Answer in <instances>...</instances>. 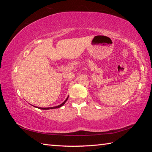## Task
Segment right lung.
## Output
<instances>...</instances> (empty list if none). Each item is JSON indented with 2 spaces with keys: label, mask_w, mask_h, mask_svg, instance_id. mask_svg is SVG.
<instances>
[{
  "label": "right lung",
  "mask_w": 152,
  "mask_h": 152,
  "mask_svg": "<svg viewBox=\"0 0 152 152\" xmlns=\"http://www.w3.org/2000/svg\"><path fill=\"white\" fill-rule=\"evenodd\" d=\"M68 96L67 97V99L65 100V101H64L63 103H61V104L58 105V106H56V107H47V108H42V107H37V108H38V109H43V110H48V109H58V108H60V107H61V106H63V105H64V104H65V102L67 101V100H68Z\"/></svg>",
  "instance_id": "obj_1"
}]
</instances>
